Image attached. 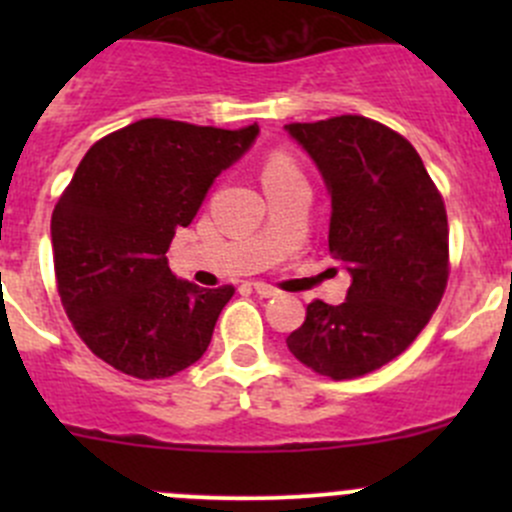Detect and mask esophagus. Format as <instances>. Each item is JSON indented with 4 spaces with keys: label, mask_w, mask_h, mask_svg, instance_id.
<instances>
[{
    "label": "esophagus",
    "mask_w": 512,
    "mask_h": 512,
    "mask_svg": "<svg viewBox=\"0 0 512 512\" xmlns=\"http://www.w3.org/2000/svg\"><path fill=\"white\" fill-rule=\"evenodd\" d=\"M255 292L260 294V297H277V294H280V289L272 287V285H265V282H255Z\"/></svg>",
    "instance_id": "obj_1"
}]
</instances>
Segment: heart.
<instances>
[{"mask_svg":"<svg viewBox=\"0 0 512 512\" xmlns=\"http://www.w3.org/2000/svg\"><path fill=\"white\" fill-rule=\"evenodd\" d=\"M304 178L302 170H299L297 160H294L285 151H272L270 156L262 163V180L265 183H277V180H294Z\"/></svg>","mask_w":512,"mask_h":512,"instance_id":"b5f03b06","label":"heart"}]
</instances>
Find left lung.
<instances>
[{
  "mask_svg": "<svg viewBox=\"0 0 512 512\" xmlns=\"http://www.w3.org/2000/svg\"><path fill=\"white\" fill-rule=\"evenodd\" d=\"M332 193L329 252L352 275L337 307L314 299L289 352L334 381L371 374L414 344L448 285V218L401 133L366 116L289 123Z\"/></svg>",
  "mask_w": 512,
  "mask_h": 512,
  "instance_id": "obj_1",
  "label": "left lung"
}]
</instances>
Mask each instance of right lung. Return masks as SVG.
<instances>
[{"label":"right lung","mask_w":512,"mask_h":512,"mask_svg":"<svg viewBox=\"0 0 512 512\" xmlns=\"http://www.w3.org/2000/svg\"><path fill=\"white\" fill-rule=\"evenodd\" d=\"M255 136L257 126L141 118L96 141L59 195L56 289L81 342L113 369L168 379L205 354L235 287L178 280L165 252Z\"/></svg>","instance_id":"right-lung-1"}]
</instances>
